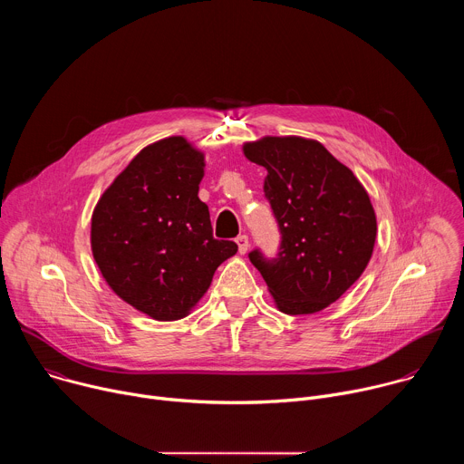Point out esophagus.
Wrapping results in <instances>:
<instances>
[{
	"instance_id": "esophagus-1",
	"label": "esophagus",
	"mask_w": 464,
	"mask_h": 464,
	"mask_svg": "<svg viewBox=\"0 0 464 464\" xmlns=\"http://www.w3.org/2000/svg\"><path fill=\"white\" fill-rule=\"evenodd\" d=\"M237 246H238V253H240V255L247 253V249H249V238H247L246 235H238V237H237Z\"/></svg>"
}]
</instances>
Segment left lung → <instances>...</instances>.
<instances>
[{
    "instance_id": "left-lung-1",
    "label": "left lung",
    "mask_w": 464,
    "mask_h": 464,
    "mask_svg": "<svg viewBox=\"0 0 464 464\" xmlns=\"http://www.w3.org/2000/svg\"><path fill=\"white\" fill-rule=\"evenodd\" d=\"M244 156L268 170L264 196L281 231L276 258L249 253L277 308L315 314L338 301L363 274L376 240L371 198L349 167L319 141L266 136Z\"/></svg>"
}]
</instances>
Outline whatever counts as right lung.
I'll return each mask as SVG.
<instances>
[{"label": "right lung", "mask_w": 464, "mask_h": 464, "mask_svg": "<svg viewBox=\"0 0 464 464\" xmlns=\"http://www.w3.org/2000/svg\"><path fill=\"white\" fill-rule=\"evenodd\" d=\"M204 152L172 136L145 147L102 192L92 251L108 286L158 321L190 314L238 246L213 238L198 198Z\"/></svg>", "instance_id": "1"}]
</instances>
